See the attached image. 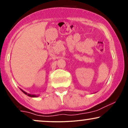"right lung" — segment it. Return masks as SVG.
<instances>
[{
    "label": "right lung",
    "mask_w": 128,
    "mask_h": 128,
    "mask_svg": "<svg viewBox=\"0 0 128 128\" xmlns=\"http://www.w3.org/2000/svg\"><path fill=\"white\" fill-rule=\"evenodd\" d=\"M21 90L22 91V92H24V94H26V95H27L28 96H29V97H38V96H36V95H32V94H30L28 93H27V92H25L24 91H23L22 90Z\"/></svg>",
    "instance_id": "right-lung-1"
}]
</instances>
